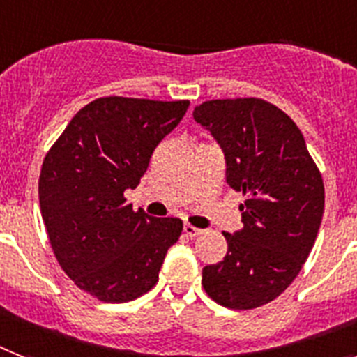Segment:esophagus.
I'll return each mask as SVG.
<instances>
[{
	"label": "esophagus",
	"instance_id": "obj_1",
	"mask_svg": "<svg viewBox=\"0 0 357 357\" xmlns=\"http://www.w3.org/2000/svg\"><path fill=\"white\" fill-rule=\"evenodd\" d=\"M183 233L187 234L188 238H196L198 234H202V229L194 227V225H190V224H185L183 225Z\"/></svg>",
	"mask_w": 357,
	"mask_h": 357
}]
</instances>
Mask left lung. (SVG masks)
Listing matches in <instances>:
<instances>
[{
	"instance_id": "obj_1",
	"label": "left lung",
	"mask_w": 357,
	"mask_h": 357,
	"mask_svg": "<svg viewBox=\"0 0 357 357\" xmlns=\"http://www.w3.org/2000/svg\"><path fill=\"white\" fill-rule=\"evenodd\" d=\"M225 153L227 183L244 194V227L224 233L227 255L204 268L205 294L231 310L277 299L303 269L319 233L324 185L301 130L262 98H216L194 108Z\"/></svg>"
}]
</instances>
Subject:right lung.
<instances>
[{
  "label": "right lung",
  "mask_w": 357,
  "mask_h": 357,
  "mask_svg": "<svg viewBox=\"0 0 357 357\" xmlns=\"http://www.w3.org/2000/svg\"><path fill=\"white\" fill-rule=\"evenodd\" d=\"M188 100L102 97L71 119L43 159L38 196L49 244L69 279L104 303L150 291L179 218H153L126 205L155 150Z\"/></svg>",
  "instance_id": "right-lung-1"
}]
</instances>
